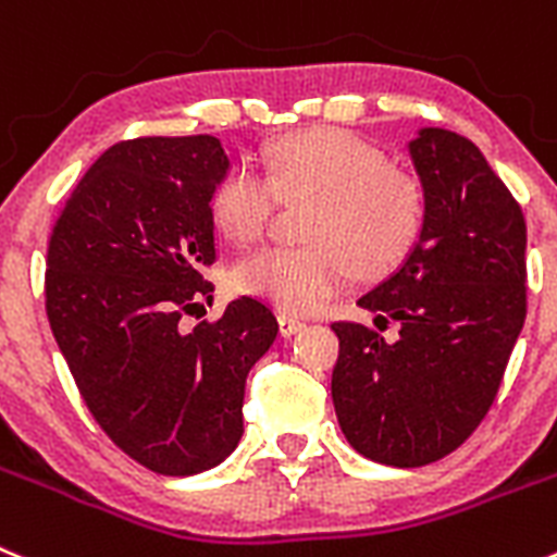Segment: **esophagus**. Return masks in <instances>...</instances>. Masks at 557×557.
I'll return each mask as SVG.
<instances>
[{"label":"esophagus","mask_w":557,"mask_h":557,"mask_svg":"<svg viewBox=\"0 0 557 557\" xmlns=\"http://www.w3.org/2000/svg\"><path fill=\"white\" fill-rule=\"evenodd\" d=\"M277 324H280V335H283V337H290V335H296V332L305 330L302 321L294 319V315H280Z\"/></svg>","instance_id":"esophagus-1"}]
</instances>
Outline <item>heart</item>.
<instances>
[{"instance_id": "b5f03b06", "label": "heart", "mask_w": 557, "mask_h": 557, "mask_svg": "<svg viewBox=\"0 0 557 557\" xmlns=\"http://www.w3.org/2000/svg\"><path fill=\"white\" fill-rule=\"evenodd\" d=\"M280 200H315L308 222L313 247H263L233 269L242 294L283 313L308 315L360 277L396 269L423 225L418 184L389 170L387 156L341 128H315L280 139L267 173L236 164L211 195L216 227L249 244L274 220Z\"/></svg>"}]
</instances>
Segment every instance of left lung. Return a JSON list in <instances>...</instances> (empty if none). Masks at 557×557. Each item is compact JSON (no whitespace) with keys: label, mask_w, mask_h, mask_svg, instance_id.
Segmentation results:
<instances>
[{"label":"left lung","mask_w":557,"mask_h":557,"mask_svg":"<svg viewBox=\"0 0 557 557\" xmlns=\"http://www.w3.org/2000/svg\"><path fill=\"white\" fill-rule=\"evenodd\" d=\"M423 225L396 272L357 299L366 324H332L337 423L355 450L423 467L459 448L490 412L524 324V216L461 134L423 126L407 143Z\"/></svg>","instance_id":"left-lung-1"}]
</instances>
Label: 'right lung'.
<instances>
[{
  "instance_id": "add662e5",
  "label": "right lung",
  "mask_w": 557,
  "mask_h": 557,
  "mask_svg": "<svg viewBox=\"0 0 557 557\" xmlns=\"http://www.w3.org/2000/svg\"><path fill=\"white\" fill-rule=\"evenodd\" d=\"M231 170L211 134L117 143L62 206L46 261V313L87 409L159 475H197L236 450L244 384L277 337L249 296L214 324L181 326L214 285L211 195Z\"/></svg>"
}]
</instances>
